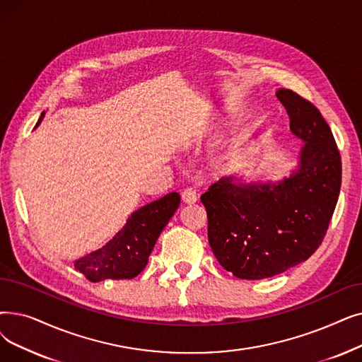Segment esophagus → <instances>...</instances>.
<instances>
[{
	"label": "esophagus",
	"mask_w": 362,
	"mask_h": 362,
	"mask_svg": "<svg viewBox=\"0 0 362 362\" xmlns=\"http://www.w3.org/2000/svg\"><path fill=\"white\" fill-rule=\"evenodd\" d=\"M182 199L187 204L195 202L198 199V195H197L194 187H185V189L182 191Z\"/></svg>",
	"instance_id": "obj_1"
}]
</instances>
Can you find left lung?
Here are the masks:
<instances>
[{
  "label": "left lung",
  "mask_w": 362,
  "mask_h": 362,
  "mask_svg": "<svg viewBox=\"0 0 362 362\" xmlns=\"http://www.w3.org/2000/svg\"><path fill=\"white\" fill-rule=\"evenodd\" d=\"M276 98L291 133L305 142L297 171L278 183L223 177L201 195L213 253L241 279L271 278L308 260L325 237L340 192V152L318 107L288 88Z\"/></svg>",
  "instance_id": "1"
}]
</instances>
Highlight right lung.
<instances>
[{"label": "right lung", "instance_id": "obj_1", "mask_svg": "<svg viewBox=\"0 0 362 362\" xmlns=\"http://www.w3.org/2000/svg\"><path fill=\"white\" fill-rule=\"evenodd\" d=\"M42 117L44 112L37 125ZM179 202L180 195L171 192L139 209L106 245L75 260V269L91 282L137 276L145 269L156 240L177 210Z\"/></svg>", "mask_w": 362, "mask_h": 362}]
</instances>
